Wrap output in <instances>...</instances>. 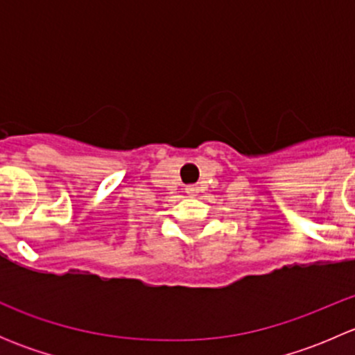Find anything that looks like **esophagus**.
Wrapping results in <instances>:
<instances>
[{
  "instance_id": "obj_1",
  "label": "esophagus",
  "mask_w": 355,
  "mask_h": 355,
  "mask_svg": "<svg viewBox=\"0 0 355 355\" xmlns=\"http://www.w3.org/2000/svg\"><path fill=\"white\" fill-rule=\"evenodd\" d=\"M185 192H187L191 198H194V196L199 194V187L198 185H187V187H185Z\"/></svg>"
}]
</instances>
